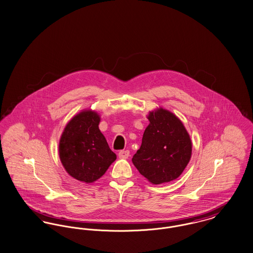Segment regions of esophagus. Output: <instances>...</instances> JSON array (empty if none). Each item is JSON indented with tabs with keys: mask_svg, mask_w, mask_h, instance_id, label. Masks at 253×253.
<instances>
[{
	"mask_svg": "<svg viewBox=\"0 0 253 253\" xmlns=\"http://www.w3.org/2000/svg\"><path fill=\"white\" fill-rule=\"evenodd\" d=\"M118 155L122 159H126L129 156V151H121L119 152Z\"/></svg>",
	"mask_w": 253,
	"mask_h": 253,
	"instance_id": "34e87169",
	"label": "esophagus"
}]
</instances>
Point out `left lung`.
Here are the masks:
<instances>
[{"instance_id":"obj_1","label":"left lung","mask_w":253,"mask_h":253,"mask_svg":"<svg viewBox=\"0 0 253 253\" xmlns=\"http://www.w3.org/2000/svg\"><path fill=\"white\" fill-rule=\"evenodd\" d=\"M140 149L132 157L139 172L152 184L176 179L188 165L192 142L182 122L169 110L158 108L149 113Z\"/></svg>"}]
</instances>
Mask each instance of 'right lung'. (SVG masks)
I'll return each instance as SVG.
<instances>
[{
	"mask_svg": "<svg viewBox=\"0 0 253 253\" xmlns=\"http://www.w3.org/2000/svg\"><path fill=\"white\" fill-rule=\"evenodd\" d=\"M100 115L84 110L69 121L59 140V158L68 173L85 183L104 174L117 156L99 128Z\"/></svg>",
	"mask_w": 253,
	"mask_h": 253,
	"instance_id": "obj_1",
	"label": "right lung"
}]
</instances>
